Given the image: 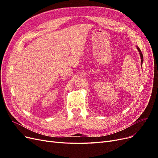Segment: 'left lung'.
<instances>
[{
    "mask_svg": "<svg viewBox=\"0 0 158 158\" xmlns=\"http://www.w3.org/2000/svg\"><path fill=\"white\" fill-rule=\"evenodd\" d=\"M136 48H137V49H138V52H139V54H140V59H141V66H142L143 60H144V59H143V55H142V52H141V51H140V49L139 47H138V46H136Z\"/></svg>",
    "mask_w": 158,
    "mask_h": 158,
    "instance_id": "1",
    "label": "left lung"
}]
</instances>
